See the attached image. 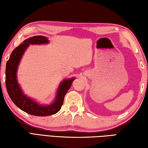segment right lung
Listing matches in <instances>:
<instances>
[{"label":"right lung","instance_id":"add662e5","mask_svg":"<svg viewBox=\"0 0 148 148\" xmlns=\"http://www.w3.org/2000/svg\"><path fill=\"white\" fill-rule=\"evenodd\" d=\"M49 42L48 38L42 35L33 36L22 42L13 49L5 68V86L8 95L13 102L21 110L30 115L46 116L54 115L59 111L63 104L64 99L75 78L66 79L60 83L56 96L50 104H40L27 96L22 91L17 80V69L24 52L30 44L41 45Z\"/></svg>","mask_w":148,"mask_h":148}]
</instances>
